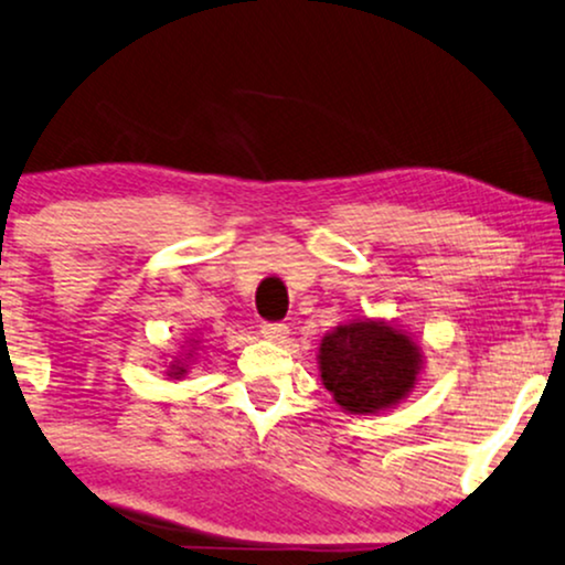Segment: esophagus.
<instances>
[{"instance_id":"obj_1","label":"esophagus","mask_w":565,"mask_h":565,"mask_svg":"<svg viewBox=\"0 0 565 565\" xmlns=\"http://www.w3.org/2000/svg\"><path fill=\"white\" fill-rule=\"evenodd\" d=\"M260 333L270 341H284L289 335V326L287 323H263Z\"/></svg>"}]
</instances>
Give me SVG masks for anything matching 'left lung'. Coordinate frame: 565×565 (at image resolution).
<instances>
[{
  "mask_svg": "<svg viewBox=\"0 0 565 565\" xmlns=\"http://www.w3.org/2000/svg\"><path fill=\"white\" fill-rule=\"evenodd\" d=\"M320 381L349 414L394 409L412 394L423 370V347L385 320H349L323 335Z\"/></svg>",
  "mask_w": 565,
  "mask_h": 565,
  "instance_id": "8db88e82",
  "label": "left lung"
}]
</instances>
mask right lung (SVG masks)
I'll use <instances>...</instances> for the list:
<instances>
[{
  "instance_id": "add662e5",
  "label": "right lung",
  "mask_w": 565,
  "mask_h": 565,
  "mask_svg": "<svg viewBox=\"0 0 565 565\" xmlns=\"http://www.w3.org/2000/svg\"><path fill=\"white\" fill-rule=\"evenodd\" d=\"M195 347H198V341L195 339H192V349H188V356H184V360H174V362H171V365H169V377H177V381H180V377L184 375V373H188V365H184V362H188V360H192V352H195Z\"/></svg>"
}]
</instances>
